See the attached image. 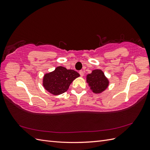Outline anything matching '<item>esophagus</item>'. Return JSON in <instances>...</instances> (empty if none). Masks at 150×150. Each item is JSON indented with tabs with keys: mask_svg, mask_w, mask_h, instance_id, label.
Returning a JSON list of instances; mask_svg holds the SVG:
<instances>
[{
	"mask_svg": "<svg viewBox=\"0 0 150 150\" xmlns=\"http://www.w3.org/2000/svg\"><path fill=\"white\" fill-rule=\"evenodd\" d=\"M79 74H80V76H81V77L84 76V72H83V71H80L79 72Z\"/></svg>",
	"mask_w": 150,
	"mask_h": 150,
	"instance_id": "obj_1",
	"label": "esophagus"
}]
</instances>
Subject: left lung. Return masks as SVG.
Listing matches in <instances>:
<instances>
[{"mask_svg":"<svg viewBox=\"0 0 150 150\" xmlns=\"http://www.w3.org/2000/svg\"><path fill=\"white\" fill-rule=\"evenodd\" d=\"M86 82L94 93L99 94L106 90L110 82L101 69H94L86 76Z\"/></svg>","mask_w":150,"mask_h":150,"instance_id":"obj_1","label":"left lung"}]
</instances>
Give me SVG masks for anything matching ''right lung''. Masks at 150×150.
<instances>
[{
  "mask_svg": "<svg viewBox=\"0 0 150 150\" xmlns=\"http://www.w3.org/2000/svg\"><path fill=\"white\" fill-rule=\"evenodd\" d=\"M79 76L78 72L58 66L54 71L45 74L42 85L49 93L53 95H59L67 91L72 81Z\"/></svg>",
  "mask_w": 150,
  "mask_h": 150,
  "instance_id": "1",
  "label": "right lung"
}]
</instances>
